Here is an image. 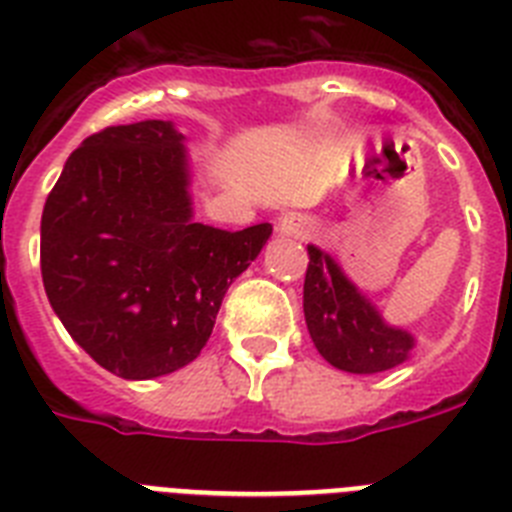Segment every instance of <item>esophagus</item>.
Instances as JSON below:
<instances>
[{"mask_svg":"<svg viewBox=\"0 0 512 512\" xmlns=\"http://www.w3.org/2000/svg\"><path fill=\"white\" fill-rule=\"evenodd\" d=\"M278 231L286 236H294V239H307L312 234V221L307 216H302V213H291V216L281 218Z\"/></svg>","mask_w":512,"mask_h":512,"instance_id":"esophagus-1","label":"esophagus"}]
</instances>
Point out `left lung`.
<instances>
[{
  "label": "left lung",
  "mask_w": 512,
  "mask_h": 512,
  "mask_svg": "<svg viewBox=\"0 0 512 512\" xmlns=\"http://www.w3.org/2000/svg\"><path fill=\"white\" fill-rule=\"evenodd\" d=\"M304 320L325 362L354 375H375L403 364L414 336L382 320L377 307L343 276L341 265L309 244Z\"/></svg>",
  "instance_id": "1"
}]
</instances>
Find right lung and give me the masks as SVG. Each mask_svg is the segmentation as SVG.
Returning <instances> with one entry per match:
<instances>
[{"label":"right lung","mask_w":512,"mask_h":512,"mask_svg":"<svg viewBox=\"0 0 512 512\" xmlns=\"http://www.w3.org/2000/svg\"><path fill=\"white\" fill-rule=\"evenodd\" d=\"M184 135L145 119L85 137L41 216L51 309L93 362L150 380L195 362L226 289L260 255L270 223L192 221Z\"/></svg>","instance_id":"right-lung-1"}]
</instances>
